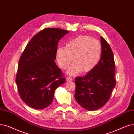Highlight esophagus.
Returning <instances> with one entry per match:
<instances>
[{"mask_svg":"<svg viewBox=\"0 0 134 134\" xmlns=\"http://www.w3.org/2000/svg\"><path fill=\"white\" fill-rule=\"evenodd\" d=\"M73 80L72 78H71V77H67L66 78V80H67V81H71V80Z\"/></svg>","mask_w":134,"mask_h":134,"instance_id":"1","label":"esophagus"}]
</instances>
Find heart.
Returning <instances> with one entry per match:
<instances>
[{"label":"heart","mask_w":134,"mask_h":134,"mask_svg":"<svg viewBox=\"0 0 134 134\" xmlns=\"http://www.w3.org/2000/svg\"><path fill=\"white\" fill-rule=\"evenodd\" d=\"M101 45L97 40L87 36H79L68 42L66 48L60 47L56 51V60L59 66L65 69L73 60L74 62L66 73L77 75L81 71L88 73L96 66L100 59Z\"/></svg>","instance_id":"obj_1"}]
</instances>
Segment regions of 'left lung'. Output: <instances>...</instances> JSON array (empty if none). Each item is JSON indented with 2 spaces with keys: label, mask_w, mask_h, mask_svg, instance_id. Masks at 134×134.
Wrapping results in <instances>:
<instances>
[{
  "label": "left lung",
  "mask_w": 134,
  "mask_h": 134,
  "mask_svg": "<svg viewBox=\"0 0 134 134\" xmlns=\"http://www.w3.org/2000/svg\"><path fill=\"white\" fill-rule=\"evenodd\" d=\"M101 59L92 71L85 76L75 78L74 97L83 108L88 110L100 108L108 101L116 84L113 52L102 37H100Z\"/></svg>",
  "instance_id": "obj_1"
}]
</instances>
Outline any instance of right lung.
Masks as SVG:
<instances>
[{"instance_id": "1", "label": "right lung", "mask_w": 134, "mask_h": 134, "mask_svg": "<svg viewBox=\"0 0 134 134\" xmlns=\"http://www.w3.org/2000/svg\"><path fill=\"white\" fill-rule=\"evenodd\" d=\"M68 32L60 28L44 29L32 38L21 55L16 83L21 99L32 108L48 107L55 90L65 82L55 60L58 43Z\"/></svg>"}]
</instances>
